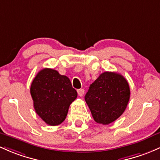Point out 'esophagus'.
Returning a JSON list of instances; mask_svg holds the SVG:
<instances>
[{"mask_svg": "<svg viewBox=\"0 0 160 160\" xmlns=\"http://www.w3.org/2000/svg\"><path fill=\"white\" fill-rule=\"evenodd\" d=\"M77 93L80 97H82L84 94V90L83 89H79V90H77Z\"/></svg>", "mask_w": 160, "mask_h": 160, "instance_id": "obj_1", "label": "esophagus"}]
</instances>
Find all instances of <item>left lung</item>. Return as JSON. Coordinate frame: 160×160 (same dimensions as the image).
Here are the masks:
<instances>
[{"instance_id":"8db88e82","label":"left lung","mask_w":160,"mask_h":160,"mask_svg":"<svg viewBox=\"0 0 160 160\" xmlns=\"http://www.w3.org/2000/svg\"><path fill=\"white\" fill-rule=\"evenodd\" d=\"M129 97V83L122 75L104 72L90 86L85 100L94 120L108 125L123 113Z\"/></svg>"}]
</instances>
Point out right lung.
Masks as SVG:
<instances>
[{
	"label": "right lung",
	"instance_id": "right-lung-1",
	"mask_svg": "<svg viewBox=\"0 0 160 160\" xmlns=\"http://www.w3.org/2000/svg\"><path fill=\"white\" fill-rule=\"evenodd\" d=\"M31 94L35 112L50 126L64 121L69 107L77 97L70 79L50 68L38 72L32 81Z\"/></svg>",
	"mask_w": 160,
	"mask_h": 160
}]
</instances>
